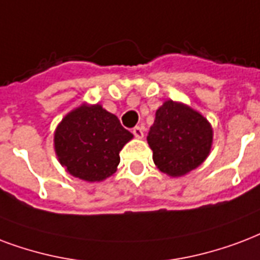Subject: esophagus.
Returning a JSON list of instances; mask_svg holds the SVG:
<instances>
[{
  "instance_id": "1",
  "label": "esophagus",
  "mask_w": 260,
  "mask_h": 260,
  "mask_svg": "<svg viewBox=\"0 0 260 260\" xmlns=\"http://www.w3.org/2000/svg\"><path fill=\"white\" fill-rule=\"evenodd\" d=\"M132 134L135 135V138H138V139L143 138V129H142L140 126H135L134 129H132Z\"/></svg>"
}]
</instances>
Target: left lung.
Masks as SVG:
<instances>
[{
    "label": "left lung",
    "instance_id": "left-lung-1",
    "mask_svg": "<svg viewBox=\"0 0 260 260\" xmlns=\"http://www.w3.org/2000/svg\"><path fill=\"white\" fill-rule=\"evenodd\" d=\"M147 142L156 168L170 177H181L209 156L213 126L198 110L169 99L156 110Z\"/></svg>",
    "mask_w": 260,
    "mask_h": 260
}]
</instances>
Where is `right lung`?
Segmentation results:
<instances>
[{"label":"right lung","instance_id":"add662e5","mask_svg":"<svg viewBox=\"0 0 260 260\" xmlns=\"http://www.w3.org/2000/svg\"><path fill=\"white\" fill-rule=\"evenodd\" d=\"M132 138L117 116L101 105L82 104L55 128L54 151L73 177L99 183L116 173L120 151Z\"/></svg>","mask_w":260,"mask_h":260}]
</instances>
